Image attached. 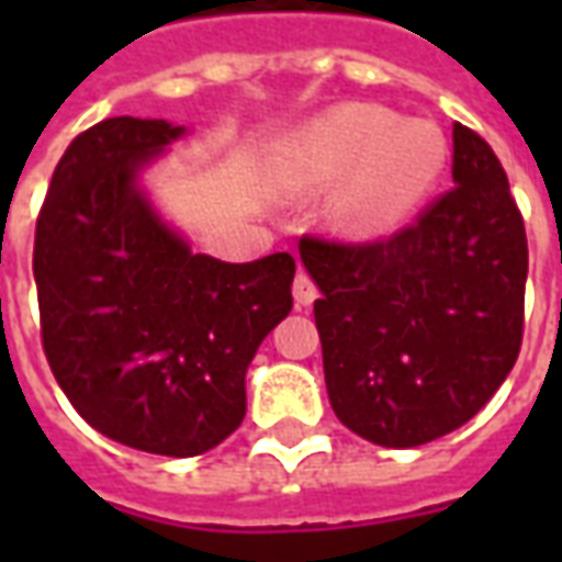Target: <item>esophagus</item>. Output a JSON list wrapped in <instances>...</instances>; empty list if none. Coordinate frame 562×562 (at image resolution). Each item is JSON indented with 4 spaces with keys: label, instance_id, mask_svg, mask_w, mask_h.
I'll return each mask as SVG.
<instances>
[{
    "label": "esophagus",
    "instance_id": "1",
    "mask_svg": "<svg viewBox=\"0 0 562 562\" xmlns=\"http://www.w3.org/2000/svg\"><path fill=\"white\" fill-rule=\"evenodd\" d=\"M292 292H294V301H297V304H301V306H310V304H313V301H316V297H318L316 282L310 280V277H306L304 270H301V273L294 277Z\"/></svg>",
    "mask_w": 562,
    "mask_h": 562
}]
</instances>
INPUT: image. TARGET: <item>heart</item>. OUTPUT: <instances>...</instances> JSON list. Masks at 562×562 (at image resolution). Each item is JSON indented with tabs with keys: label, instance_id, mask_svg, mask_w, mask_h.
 Wrapping results in <instances>:
<instances>
[{
	"label": "heart",
	"instance_id": "heart-1",
	"mask_svg": "<svg viewBox=\"0 0 562 562\" xmlns=\"http://www.w3.org/2000/svg\"><path fill=\"white\" fill-rule=\"evenodd\" d=\"M448 165V140L427 120H403L370 102H346L306 123L282 149V173L301 189L340 186L334 216L364 234L394 232L430 198Z\"/></svg>",
	"mask_w": 562,
	"mask_h": 562
}]
</instances>
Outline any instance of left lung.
Here are the masks:
<instances>
[{
	"label": "left lung",
	"mask_w": 562,
	"mask_h": 562,
	"mask_svg": "<svg viewBox=\"0 0 562 562\" xmlns=\"http://www.w3.org/2000/svg\"><path fill=\"white\" fill-rule=\"evenodd\" d=\"M454 189L373 244L301 237L325 385L349 430L415 448L458 430L515 367L527 232L503 165L454 123Z\"/></svg>",
	"instance_id": "1"
}]
</instances>
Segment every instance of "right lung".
<instances>
[{
    "instance_id": "right-lung-1",
    "label": "right lung",
    "mask_w": 562,
    "mask_h": 562,
    "mask_svg": "<svg viewBox=\"0 0 562 562\" xmlns=\"http://www.w3.org/2000/svg\"><path fill=\"white\" fill-rule=\"evenodd\" d=\"M186 126L111 116L71 140L35 225L42 342L99 434L195 458L246 415V367L292 313L289 252L228 265L192 252L140 173Z\"/></svg>"
}]
</instances>
